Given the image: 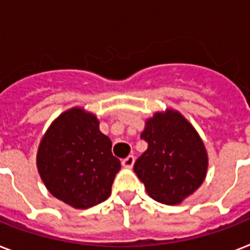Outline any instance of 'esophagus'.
I'll return each mask as SVG.
<instances>
[{"label":"esophagus","instance_id":"esophagus-1","mask_svg":"<svg viewBox=\"0 0 250 250\" xmlns=\"http://www.w3.org/2000/svg\"><path fill=\"white\" fill-rule=\"evenodd\" d=\"M133 164H135V157L133 156H128L127 158H125V160L122 161V165H123V167H125V168H132Z\"/></svg>","mask_w":250,"mask_h":250}]
</instances>
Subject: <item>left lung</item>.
Masks as SVG:
<instances>
[{
	"label": "left lung",
	"instance_id": "obj_1",
	"mask_svg": "<svg viewBox=\"0 0 250 250\" xmlns=\"http://www.w3.org/2000/svg\"><path fill=\"white\" fill-rule=\"evenodd\" d=\"M141 139L148 149L135 162L136 172L153 200L179 205L200 188L209 158L204 141L178 110L157 111L145 121Z\"/></svg>",
	"mask_w": 250,
	"mask_h": 250
}]
</instances>
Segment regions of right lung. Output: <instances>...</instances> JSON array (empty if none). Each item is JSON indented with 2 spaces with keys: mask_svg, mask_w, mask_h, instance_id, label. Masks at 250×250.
<instances>
[{
  "mask_svg": "<svg viewBox=\"0 0 250 250\" xmlns=\"http://www.w3.org/2000/svg\"><path fill=\"white\" fill-rule=\"evenodd\" d=\"M37 171L46 189L74 209L101 204L111 193L121 161L100 121L84 107H71L52 122L41 139Z\"/></svg>",
  "mask_w": 250,
  "mask_h": 250,
  "instance_id": "right-lung-1",
  "label": "right lung"
}]
</instances>
